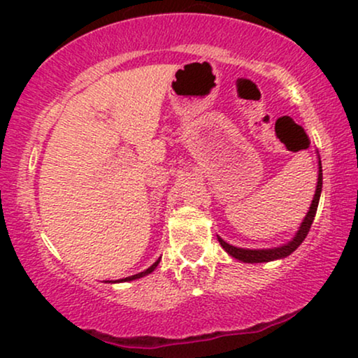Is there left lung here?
Instances as JSON below:
<instances>
[{
  "instance_id": "obj_1",
  "label": "left lung",
  "mask_w": 358,
  "mask_h": 358,
  "mask_svg": "<svg viewBox=\"0 0 358 358\" xmlns=\"http://www.w3.org/2000/svg\"><path fill=\"white\" fill-rule=\"evenodd\" d=\"M319 171H317V185H315V194L313 197V202H310V207L306 217L301 222L299 229L296 230L294 236L286 243L280 245V247H273V248H240V247H234V245L227 243L224 238H219V243L222 245V248L225 250L227 253L230 255L231 258L238 259L241 263H268V262H275V259H282L294 252L296 248L303 243L306 236H308V231L313 225L315 212H317V206H319V199H321V192H322V164H321V157H319Z\"/></svg>"
}]
</instances>
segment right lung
I'll use <instances>...</instances> for the list:
<instances>
[{
	"label": "right lung",
	"mask_w": 358,
	"mask_h": 358,
	"mask_svg": "<svg viewBox=\"0 0 358 358\" xmlns=\"http://www.w3.org/2000/svg\"><path fill=\"white\" fill-rule=\"evenodd\" d=\"M159 262H161V258H157L155 263L151 264L150 268H148V270H145V271H141V273H138V275H133V276H128V278H123V280H117V281H110V282H124V281H133V280H139V278H143V276H146V275H150V273H152L156 270V266L157 264H159Z\"/></svg>",
	"instance_id": "1"
}]
</instances>
